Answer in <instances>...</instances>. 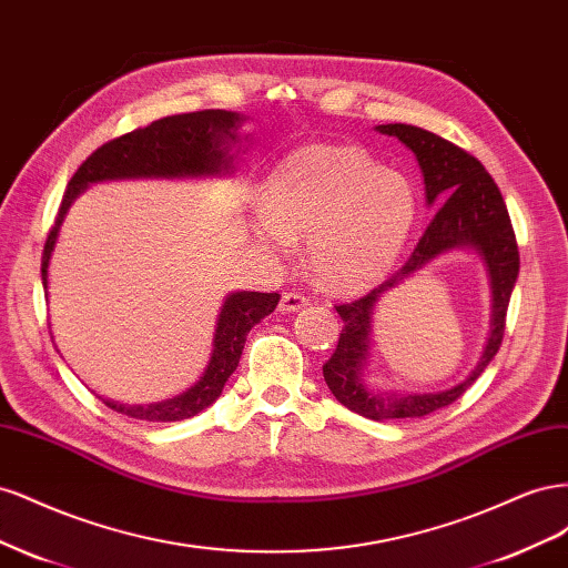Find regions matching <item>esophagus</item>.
Returning <instances> with one entry per match:
<instances>
[{"label": "esophagus", "mask_w": 568, "mask_h": 568, "mask_svg": "<svg viewBox=\"0 0 568 568\" xmlns=\"http://www.w3.org/2000/svg\"><path fill=\"white\" fill-rule=\"evenodd\" d=\"M305 305H307L305 296L296 294V291H288V294H284L282 301H280V311L282 313H298L301 307H305Z\"/></svg>", "instance_id": "34e87169"}]
</instances>
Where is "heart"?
<instances>
[{
  "instance_id": "1",
  "label": "heart",
  "mask_w": 568,
  "mask_h": 568,
  "mask_svg": "<svg viewBox=\"0 0 568 568\" xmlns=\"http://www.w3.org/2000/svg\"><path fill=\"white\" fill-rule=\"evenodd\" d=\"M417 222V192L353 144H311L286 156L263 186L255 239L288 257L307 239V267L334 294L384 280Z\"/></svg>"
}]
</instances>
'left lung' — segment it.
Masks as SVG:
<instances>
[{
	"instance_id": "1",
	"label": "left lung",
	"mask_w": 568,
	"mask_h": 568,
	"mask_svg": "<svg viewBox=\"0 0 568 568\" xmlns=\"http://www.w3.org/2000/svg\"><path fill=\"white\" fill-rule=\"evenodd\" d=\"M376 132L398 136L415 153L424 175L426 203L438 209L432 225L422 234L417 248L407 263L384 284L372 288L367 296L353 303L336 305L343 320V329L334 355L326 359L322 374L334 393V398L367 419H407L424 417L453 405L467 390L500 351L505 336V317L511 298V288L519 277V248L511 230L507 205L500 189L486 173L478 159L455 146L443 136L415 125H376ZM453 247L476 250L487 265L494 307L491 332L485 355L467 381L440 394H376L362 382V369L368 354L373 305L386 290L402 283L434 256Z\"/></svg>"
}]
</instances>
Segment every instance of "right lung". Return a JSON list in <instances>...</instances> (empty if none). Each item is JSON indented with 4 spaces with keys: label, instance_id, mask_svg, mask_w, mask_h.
Here are the masks:
<instances>
[{
    "label": "right lung",
    "instance_id": "right-lung-1",
    "mask_svg": "<svg viewBox=\"0 0 568 568\" xmlns=\"http://www.w3.org/2000/svg\"><path fill=\"white\" fill-rule=\"evenodd\" d=\"M244 115L234 111H194L153 120L151 125L132 130L123 136L99 146L68 182L54 227L49 230L42 253V284L47 288L51 251L57 246L61 222L71 203L92 182L132 180V178H211L230 175L234 170L232 146L239 144V125ZM242 149V146H239ZM280 303V294H257V291H236L225 298L217 315L213 336V355L201 379L184 393L151 405H120L104 400L106 407L146 422H180L199 415L213 405L227 379L234 374L244 343L253 326L267 317Z\"/></svg>",
    "mask_w": 568,
    "mask_h": 568
}]
</instances>
